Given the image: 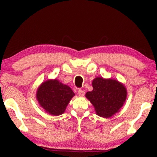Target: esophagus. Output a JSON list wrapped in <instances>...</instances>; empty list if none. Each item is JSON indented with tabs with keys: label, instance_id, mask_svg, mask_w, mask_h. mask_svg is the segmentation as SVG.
<instances>
[{
	"label": "esophagus",
	"instance_id": "obj_1",
	"mask_svg": "<svg viewBox=\"0 0 157 157\" xmlns=\"http://www.w3.org/2000/svg\"><path fill=\"white\" fill-rule=\"evenodd\" d=\"M84 94H85V92H84V91H83V90L79 89L78 91V94L79 96H83Z\"/></svg>",
	"mask_w": 157,
	"mask_h": 157
}]
</instances>
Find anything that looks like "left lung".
Masks as SVG:
<instances>
[{"instance_id":"left-lung-1","label":"left lung","mask_w":157,"mask_h":157,"mask_svg":"<svg viewBox=\"0 0 157 157\" xmlns=\"http://www.w3.org/2000/svg\"><path fill=\"white\" fill-rule=\"evenodd\" d=\"M93 91L86 94L95 109L96 114L109 118L119 111L127 96L124 84L115 79L96 77L92 81Z\"/></svg>"}]
</instances>
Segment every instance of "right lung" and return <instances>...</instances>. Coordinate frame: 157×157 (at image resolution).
Here are the masks:
<instances>
[{"label":"right lung","instance_id":"1","mask_svg":"<svg viewBox=\"0 0 157 157\" xmlns=\"http://www.w3.org/2000/svg\"><path fill=\"white\" fill-rule=\"evenodd\" d=\"M74 96L75 94L69 86L57 79H51L42 83L36 92V98L40 106L47 113L53 116L63 113Z\"/></svg>","mask_w":157,"mask_h":157}]
</instances>
